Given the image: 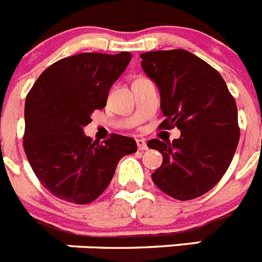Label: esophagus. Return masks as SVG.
<instances>
[{"mask_svg": "<svg viewBox=\"0 0 262 262\" xmlns=\"http://www.w3.org/2000/svg\"><path fill=\"white\" fill-rule=\"evenodd\" d=\"M136 144H138L139 151L143 152V151H147V149H148L147 144H145V142L143 140V139H138V140H136Z\"/></svg>", "mask_w": 262, "mask_h": 262, "instance_id": "1", "label": "esophagus"}]
</instances>
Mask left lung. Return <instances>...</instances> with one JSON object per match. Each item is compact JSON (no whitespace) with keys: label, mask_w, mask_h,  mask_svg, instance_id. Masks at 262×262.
I'll return each mask as SVG.
<instances>
[{"label":"left lung","mask_w":262,"mask_h":262,"mask_svg":"<svg viewBox=\"0 0 262 262\" xmlns=\"http://www.w3.org/2000/svg\"><path fill=\"white\" fill-rule=\"evenodd\" d=\"M140 57L160 90L165 119L159 128L181 131L173 142L147 143L163 154L152 180L174 200L198 198L221 181L237 148L235 98L221 73L189 51H151Z\"/></svg>","instance_id":"8db88e82"}]
</instances>
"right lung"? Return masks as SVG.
I'll use <instances>...</instances> for the list:
<instances>
[{
  "label": "right lung",
  "instance_id": "obj_1",
  "mask_svg": "<svg viewBox=\"0 0 262 262\" xmlns=\"http://www.w3.org/2000/svg\"><path fill=\"white\" fill-rule=\"evenodd\" d=\"M131 60L129 52H85L48 67L26 97L23 148L39 182L61 201L88 205L103 193L119 160L138 149L133 138L85 136L92 113Z\"/></svg>",
  "mask_w": 262,
  "mask_h": 262
}]
</instances>
